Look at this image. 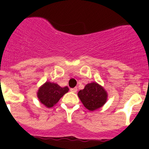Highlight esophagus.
Segmentation results:
<instances>
[{
	"instance_id": "1",
	"label": "esophagus",
	"mask_w": 149,
	"mask_h": 149,
	"mask_svg": "<svg viewBox=\"0 0 149 149\" xmlns=\"http://www.w3.org/2000/svg\"><path fill=\"white\" fill-rule=\"evenodd\" d=\"M70 90H71V92H72V93H77V87L72 88V89H71Z\"/></svg>"
}]
</instances>
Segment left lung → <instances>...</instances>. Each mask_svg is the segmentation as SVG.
Returning <instances> with one entry per match:
<instances>
[{
	"label": "left lung",
	"mask_w": 149,
	"mask_h": 149,
	"mask_svg": "<svg viewBox=\"0 0 149 149\" xmlns=\"http://www.w3.org/2000/svg\"><path fill=\"white\" fill-rule=\"evenodd\" d=\"M78 97L84 107L89 110H95L103 106L107 101V92L97 83L86 84L84 89L80 90Z\"/></svg>",
	"instance_id": "left-lung-1"
}]
</instances>
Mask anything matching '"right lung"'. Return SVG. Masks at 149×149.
Listing matches in <instances>:
<instances>
[{"label": "right lung", "mask_w": 149, "mask_h": 149, "mask_svg": "<svg viewBox=\"0 0 149 149\" xmlns=\"http://www.w3.org/2000/svg\"><path fill=\"white\" fill-rule=\"evenodd\" d=\"M68 91L67 86L62 88L54 83L46 82L39 88L37 96L41 103L48 107H51L57 103Z\"/></svg>", "instance_id": "add662e5"}]
</instances>
